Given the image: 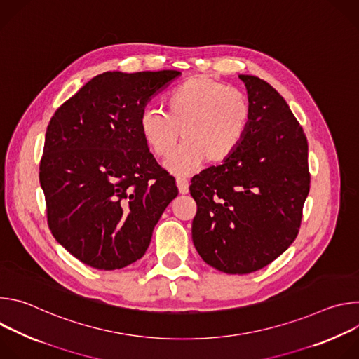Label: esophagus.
<instances>
[{"label": "esophagus", "mask_w": 359, "mask_h": 359, "mask_svg": "<svg viewBox=\"0 0 359 359\" xmlns=\"http://www.w3.org/2000/svg\"><path fill=\"white\" fill-rule=\"evenodd\" d=\"M176 184L179 187V191L182 194H187L189 193V182L184 177H177L176 179Z\"/></svg>", "instance_id": "34e87169"}]
</instances>
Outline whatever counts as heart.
<instances>
[{"mask_svg":"<svg viewBox=\"0 0 359 359\" xmlns=\"http://www.w3.org/2000/svg\"><path fill=\"white\" fill-rule=\"evenodd\" d=\"M166 112L144 109L139 118L143 140L158 158H166L182 132L183 144L168 159L175 175H191L208 161L222 163L240 146L248 125L245 96L213 78L196 75L165 96Z\"/></svg>","mask_w":359,"mask_h":359,"instance_id":"b5f03b06","label":"heart"}]
</instances>
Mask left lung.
I'll return each instance as SVG.
<instances>
[{"instance_id":"1","label":"left lung","mask_w":359,"mask_h":359,"mask_svg":"<svg viewBox=\"0 0 359 359\" xmlns=\"http://www.w3.org/2000/svg\"><path fill=\"white\" fill-rule=\"evenodd\" d=\"M248 125L233 155L191 179V237L200 257L227 274L257 271L295 240L310 191L309 143L284 97L266 81L238 75Z\"/></svg>"}]
</instances>
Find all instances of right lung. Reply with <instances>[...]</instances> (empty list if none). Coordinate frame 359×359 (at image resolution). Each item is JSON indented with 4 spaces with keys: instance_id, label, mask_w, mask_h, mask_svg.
<instances>
[{
    "instance_id": "add662e5",
    "label": "right lung",
    "mask_w": 359,
    "mask_h": 359,
    "mask_svg": "<svg viewBox=\"0 0 359 359\" xmlns=\"http://www.w3.org/2000/svg\"><path fill=\"white\" fill-rule=\"evenodd\" d=\"M180 75L104 72L50 118L39 165L48 226L83 264L118 270L143 257L153 229L177 196L175 177L140 135L139 118Z\"/></svg>"
}]
</instances>
